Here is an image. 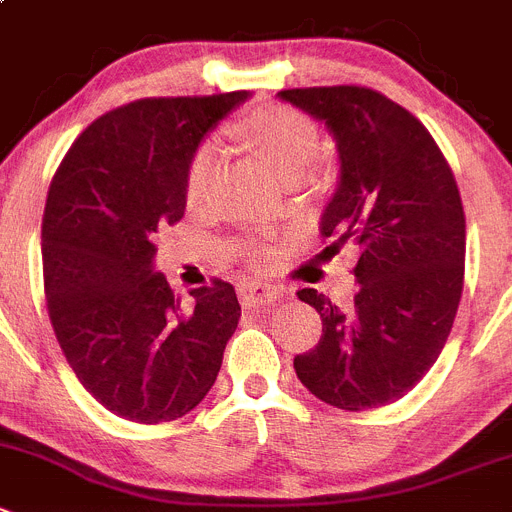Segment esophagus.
Returning <instances> with one entry per match:
<instances>
[{
    "label": "esophagus",
    "mask_w": 512,
    "mask_h": 512,
    "mask_svg": "<svg viewBox=\"0 0 512 512\" xmlns=\"http://www.w3.org/2000/svg\"><path fill=\"white\" fill-rule=\"evenodd\" d=\"M238 297L246 307H256V304H271L281 297V292L269 284H261V281H243L238 287Z\"/></svg>",
    "instance_id": "1"
}]
</instances>
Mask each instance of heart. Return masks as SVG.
I'll return each instance as SVG.
<instances>
[{"mask_svg": "<svg viewBox=\"0 0 512 512\" xmlns=\"http://www.w3.org/2000/svg\"><path fill=\"white\" fill-rule=\"evenodd\" d=\"M236 134L248 152L284 182L302 180L322 147L320 126L292 106H259L238 121ZM218 170L220 154L215 144H203L192 154L185 177V198L192 208L210 198Z\"/></svg>", "mask_w": 512, "mask_h": 512, "instance_id": "heart-1", "label": "heart"}]
</instances>
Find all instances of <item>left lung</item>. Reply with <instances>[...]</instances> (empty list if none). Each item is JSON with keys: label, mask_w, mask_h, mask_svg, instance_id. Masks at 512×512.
Segmentation results:
<instances>
[{"label": "left lung", "mask_w": 512, "mask_h": 512, "mask_svg": "<svg viewBox=\"0 0 512 512\" xmlns=\"http://www.w3.org/2000/svg\"><path fill=\"white\" fill-rule=\"evenodd\" d=\"M337 144L340 182L322 213L325 253L358 256L350 307L317 289L297 297L322 337L294 358L297 378L345 411L398 401L437 363L464 287V210L442 149L414 114L360 86L281 91Z\"/></svg>", "instance_id": "obj_1"}]
</instances>
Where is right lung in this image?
<instances>
[{
    "mask_svg": "<svg viewBox=\"0 0 512 512\" xmlns=\"http://www.w3.org/2000/svg\"><path fill=\"white\" fill-rule=\"evenodd\" d=\"M248 91L139 98L75 139L50 182L42 276L65 360L101 406L137 424L185 416L208 396L241 317L215 279L182 309L154 271V233L185 215L192 154Z\"/></svg>",
    "mask_w": 512,
    "mask_h": 512,
    "instance_id": "1",
    "label": "right lung"
}]
</instances>
